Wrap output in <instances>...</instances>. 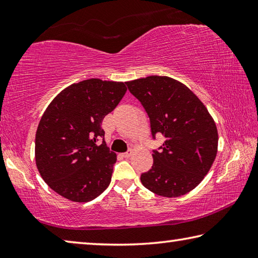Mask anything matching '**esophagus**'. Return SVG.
I'll use <instances>...</instances> for the list:
<instances>
[{
    "mask_svg": "<svg viewBox=\"0 0 258 258\" xmlns=\"http://www.w3.org/2000/svg\"><path fill=\"white\" fill-rule=\"evenodd\" d=\"M132 155H133V150L132 149H130L128 151H126V152H124V154H121V156L125 157V158H128V157H131Z\"/></svg>",
    "mask_w": 258,
    "mask_h": 258,
    "instance_id": "obj_1",
    "label": "esophagus"
}]
</instances>
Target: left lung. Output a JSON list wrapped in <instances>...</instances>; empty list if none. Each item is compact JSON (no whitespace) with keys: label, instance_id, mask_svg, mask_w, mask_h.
<instances>
[{"label":"left lung","instance_id":"1","mask_svg":"<svg viewBox=\"0 0 258 258\" xmlns=\"http://www.w3.org/2000/svg\"><path fill=\"white\" fill-rule=\"evenodd\" d=\"M150 118L152 137L165 141L154 150V165L143 173L148 190L163 197H180L194 190L209 172L217 154L215 121L189 87L168 76L126 82Z\"/></svg>","mask_w":258,"mask_h":258}]
</instances>
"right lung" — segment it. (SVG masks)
<instances>
[{
    "instance_id": "add662e5",
    "label": "right lung",
    "mask_w": 258,
    "mask_h": 258,
    "mask_svg": "<svg viewBox=\"0 0 258 258\" xmlns=\"http://www.w3.org/2000/svg\"><path fill=\"white\" fill-rule=\"evenodd\" d=\"M126 91L123 82L91 78L74 83L43 113L35 137V160L44 182L63 198L91 202L110 184L117 156L104 142L101 124Z\"/></svg>"
}]
</instances>
